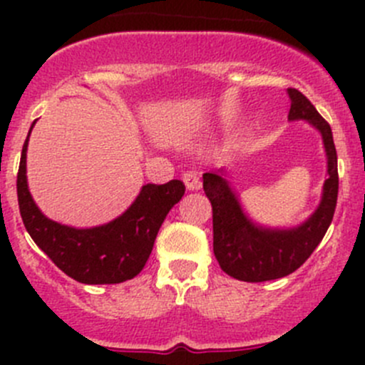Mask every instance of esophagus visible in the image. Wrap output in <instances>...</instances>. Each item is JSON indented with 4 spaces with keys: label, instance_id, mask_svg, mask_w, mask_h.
I'll list each match as a JSON object with an SVG mask.
<instances>
[{
    "label": "esophagus",
    "instance_id": "1",
    "mask_svg": "<svg viewBox=\"0 0 365 365\" xmlns=\"http://www.w3.org/2000/svg\"><path fill=\"white\" fill-rule=\"evenodd\" d=\"M183 183L189 190H200L201 189V180L196 171H185L183 173Z\"/></svg>",
    "mask_w": 365,
    "mask_h": 365
}]
</instances>
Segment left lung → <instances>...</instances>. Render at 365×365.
<instances>
[{
    "label": "left lung",
    "instance_id": "1",
    "mask_svg": "<svg viewBox=\"0 0 365 365\" xmlns=\"http://www.w3.org/2000/svg\"><path fill=\"white\" fill-rule=\"evenodd\" d=\"M288 120L312 125L322 134L327 155L322 201L309 219L293 227L261 226L244 212L222 169L203 175V189L213 212V254L220 268L238 281L263 282L293 274L323 240L336 212L339 175L332 128L300 91L288 88Z\"/></svg>",
    "mask_w": 365,
    "mask_h": 365
}]
</instances>
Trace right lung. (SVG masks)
I'll return each mask as SVG.
<instances>
[{"instance_id":"right-lung-1","label":"right lung","mask_w":365,"mask_h":365,"mask_svg":"<svg viewBox=\"0 0 365 365\" xmlns=\"http://www.w3.org/2000/svg\"><path fill=\"white\" fill-rule=\"evenodd\" d=\"M35 125V121H33ZM31 125V128H33ZM26 138L17 173V200L26 231L53 263L83 284H118L145 268L169 210L185 194L180 180L146 183L120 217L95 227H72L51 220L33 201L26 178Z\"/></svg>"}]
</instances>
